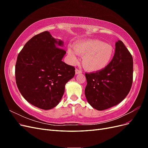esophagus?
<instances>
[{
    "mask_svg": "<svg viewBox=\"0 0 148 148\" xmlns=\"http://www.w3.org/2000/svg\"><path fill=\"white\" fill-rule=\"evenodd\" d=\"M80 73H82V70H79V69H77L75 70V73H76V75L79 74Z\"/></svg>",
    "mask_w": 148,
    "mask_h": 148,
    "instance_id": "esophagus-1",
    "label": "esophagus"
}]
</instances>
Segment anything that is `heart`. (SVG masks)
I'll return each mask as SVG.
<instances>
[{"mask_svg": "<svg viewBox=\"0 0 148 148\" xmlns=\"http://www.w3.org/2000/svg\"><path fill=\"white\" fill-rule=\"evenodd\" d=\"M68 54L71 64L78 61V54L83 55L82 65L84 69L90 72H96L104 69L112 60L114 48L99 39H86L78 41L74 48H68Z\"/></svg>", "mask_w": 148, "mask_h": 148, "instance_id": "obj_1", "label": "heart"}]
</instances>
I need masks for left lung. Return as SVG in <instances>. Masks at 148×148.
<instances>
[{
  "label": "left lung",
  "instance_id": "obj_1",
  "mask_svg": "<svg viewBox=\"0 0 148 148\" xmlns=\"http://www.w3.org/2000/svg\"><path fill=\"white\" fill-rule=\"evenodd\" d=\"M132 56L122 41L115 43L112 60L104 69L86 73L85 96L94 109L103 110L122 101L130 91L133 83Z\"/></svg>",
  "mask_w": 148,
  "mask_h": 148
}]
</instances>
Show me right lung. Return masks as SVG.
<instances>
[{"instance_id": "1", "label": "right lung", "mask_w": 148, "mask_h": 148, "mask_svg": "<svg viewBox=\"0 0 148 148\" xmlns=\"http://www.w3.org/2000/svg\"><path fill=\"white\" fill-rule=\"evenodd\" d=\"M64 42L48 31L35 35L18 53L15 65L17 87L25 99L44 110L60 101L65 85L75 74L73 66L62 60L66 51Z\"/></svg>"}]
</instances>
